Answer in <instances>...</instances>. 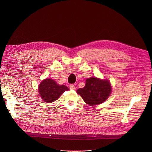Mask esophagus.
<instances>
[{"label": "esophagus", "instance_id": "esophagus-1", "mask_svg": "<svg viewBox=\"0 0 152 152\" xmlns=\"http://www.w3.org/2000/svg\"><path fill=\"white\" fill-rule=\"evenodd\" d=\"M69 87H70V89L71 90H74L75 89V86L73 85V84H70V86H69Z\"/></svg>", "mask_w": 152, "mask_h": 152}]
</instances>
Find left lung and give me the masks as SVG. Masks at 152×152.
Wrapping results in <instances>:
<instances>
[{
  "label": "left lung",
  "instance_id": "1",
  "mask_svg": "<svg viewBox=\"0 0 152 152\" xmlns=\"http://www.w3.org/2000/svg\"><path fill=\"white\" fill-rule=\"evenodd\" d=\"M84 102L90 106L103 103L111 94L112 86L108 80H102L96 77L86 79L84 88L77 91Z\"/></svg>",
  "mask_w": 152,
  "mask_h": 152
}]
</instances>
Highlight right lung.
Masks as SVG:
<instances>
[{
	"mask_svg": "<svg viewBox=\"0 0 152 152\" xmlns=\"http://www.w3.org/2000/svg\"><path fill=\"white\" fill-rule=\"evenodd\" d=\"M69 89L65 85H58L54 80L45 79L39 86L41 98L46 103H52L57 100L64 92Z\"/></svg>",
	"mask_w": 152,
	"mask_h": 152,
	"instance_id": "add662e5",
	"label": "right lung"
}]
</instances>
